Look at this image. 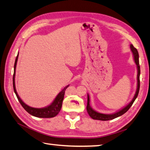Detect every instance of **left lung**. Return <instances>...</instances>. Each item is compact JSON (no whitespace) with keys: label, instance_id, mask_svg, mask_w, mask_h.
<instances>
[{"label":"left lung","instance_id":"1","mask_svg":"<svg viewBox=\"0 0 150 150\" xmlns=\"http://www.w3.org/2000/svg\"><path fill=\"white\" fill-rule=\"evenodd\" d=\"M130 49H131V51L133 54V56H134V62L136 64L137 66V69H138V75H137V91H136V93L134 98L131 102H130L129 104H128L126 107L122 108V110L120 111H117L115 113L113 114H103L97 112V111H94L93 109H92L91 105H90V98L88 94V99H87V105H86V110L87 112H88V115H90L91 118L93 119H96V120H100V121H108V120H111V119H113L115 118L118 117L123 115L127 111L129 110V108L131 107L132 103H134L135 101L136 98H137L138 93H139V90H140V67L139 65V54H138L137 49L134 47V46L132 45H130Z\"/></svg>","mask_w":150,"mask_h":150}]
</instances>
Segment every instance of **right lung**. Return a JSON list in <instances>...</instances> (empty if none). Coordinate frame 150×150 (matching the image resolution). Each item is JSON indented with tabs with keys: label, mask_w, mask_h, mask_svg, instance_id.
<instances>
[{
	"label": "right lung",
	"mask_w": 150,
	"mask_h": 150,
	"mask_svg": "<svg viewBox=\"0 0 150 150\" xmlns=\"http://www.w3.org/2000/svg\"><path fill=\"white\" fill-rule=\"evenodd\" d=\"M18 54L17 56H16L15 63H14V69H13V88L16 96L18 98V100L21 103V105H22V107L24 109H25V110L27 111V112H28L29 114H31V115L33 116L37 117L51 118L56 116L61 110L62 102H63V100L64 98L65 91H66V88L69 86V85H67V86L65 87V88L62 90V91L59 92L58 95H57L55 100H54V102L52 103L50 105L43 108H35L30 107V106L25 104V103L21 100L20 98L19 97L16 90L15 74H16V64H17V62H18Z\"/></svg>",
	"instance_id": "1"
}]
</instances>
